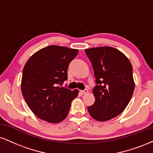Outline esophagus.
Listing matches in <instances>:
<instances>
[{
  "label": "esophagus",
  "mask_w": 153,
  "mask_h": 153,
  "mask_svg": "<svg viewBox=\"0 0 153 153\" xmlns=\"http://www.w3.org/2000/svg\"><path fill=\"white\" fill-rule=\"evenodd\" d=\"M88 92V90L87 89V88H86V89L82 90V91H81V93L83 94H87Z\"/></svg>",
  "instance_id": "obj_1"
}]
</instances>
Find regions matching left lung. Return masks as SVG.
Segmentation results:
<instances>
[{"instance_id": "8db88e82", "label": "left lung", "mask_w": 153, "mask_h": 153, "mask_svg": "<svg viewBox=\"0 0 153 153\" xmlns=\"http://www.w3.org/2000/svg\"><path fill=\"white\" fill-rule=\"evenodd\" d=\"M92 64L97 85L94 88L95 102L88 106L98 121L112 119L125 110L135 88L133 67L123 53L111 47L86 49Z\"/></svg>"}]
</instances>
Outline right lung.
I'll return each instance as SVG.
<instances>
[{"label": "right lung", "mask_w": 153, "mask_h": 153, "mask_svg": "<svg viewBox=\"0 0 153 153\" xmlns=\"http://www.w3.org/2000/svg\"><path fill=\"white\" fill-rule=\"evenodd\" d=\"M78 50L50 45L33 54L24 66L21 91L30 110L51 123L65 120L79 90L60 87L67 79V69Z\"/></svg>", "instance_id": "1"}]
</instances>
